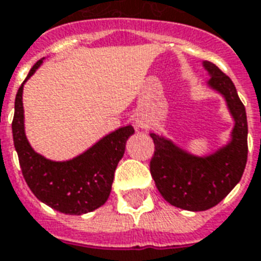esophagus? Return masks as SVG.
<instances>
[{"instance_id": "esophagus-1", "label": "esophagus", "mask_w": 261, "mask_h": 261, "mask_svg": "<svg viewBox=\"0 0 261 261\" xmlns=\"http://www.w3.org/2000/svg\"><path fill=\"white\" fill-rule=\"evenodd\" d=\"M136 124H137V126H139V128H141V129L147 128V124H145V121H143V120H137Z\"/></svg>"}]
</instances>
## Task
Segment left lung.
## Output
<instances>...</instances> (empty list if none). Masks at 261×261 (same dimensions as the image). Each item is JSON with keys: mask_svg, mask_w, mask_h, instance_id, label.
<instances>
[{"mask_svg": "<svg viewBox=\"0 0 261 261\" xmlns=\"http://www.w3.org/2000/svg\"><path fill=\"white\" fill-rule=\"evenodd\" d=\"M208 86L225 96L234 118L231 141L210 156H195L170 140L149 133L155 151L149 171L167 203L188 211H205L221 203L242 177L248 159V121L231 79L215 64L204 61Z\"/></svg>", "mask_w": 261, "mask_h": 261, "instance_id": "8db88e82", "label": "left lung"}]
</instances>
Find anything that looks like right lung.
<instances>
[{
	"mask_svg": "<svg viewBox=\"0 0 261 261\" xmlns=\"http://www.w3.org/2000/svg\"><path fill=\"white\" fill-rule=\"evenodd\" d=\"M42 60L32 66L27 79L35 73ZM15 100L12 121L13 143L25 182L31 192L48 207L68 215L94 211L109 199L114 171L124 156L125 144L135 129L128 125L112 132L86 152L66 162H53L36 153L24 133L23 86Z\"/></svg>",
	"mask_w": 261,
	"mask_h": 261,
	"instance_id": "add662e5",
	"label": "right lung"
}]
</instances>
